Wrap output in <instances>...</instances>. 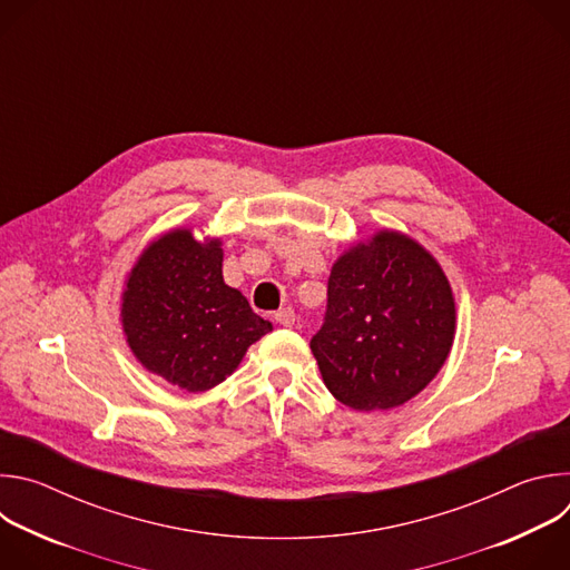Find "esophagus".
Instances as JSON below:
<instances>
[{
	"label": "esophagus",
	"mask_w": 570,
	"mask_h": 570,
	"mask_svg": "<svg viewBox=\"0 0 570 570\" xmlns=\"http://www.w3.org/2000/svg\"><path fill=\"white\" fill-rule=\"evenodd\" d=\"M275 320L282 324V327H293L297 317H295V311L291 306H284L275 313Z\"/></svg>",
	"instance_id": "obj_1"
}]
</instances>
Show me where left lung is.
Wrapping results in <instances>:
<instances>
[{
  "instance_id": "left-lung-1",
  "label": "left lung",
  "mask_w": 570,
  "mask_h": 570,
  "mask_svg": "<svg viewBox=\"0 0 570 570\" xmlns=\"http://www.w3.org/2000/svg\"><path fill=\"white\" fill-rule=\"evenodd\" d=\"M453 336L455 302L440 264L415 238L381 229L334 264L311 352L330 392L370 413L420 394Z\"/></svg>"
}]
</instances>
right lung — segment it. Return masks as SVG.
<instances>
[{
	"mask_svg": "<svg viewBox=\"0 0 570 570\" xmlns=\"http://www.w3.org/2000/svg\"><path fill=\"white\" fill-rule=\"evenodd\" d=\"M128 347L153 374L205 392L225 381L273 324L223 282L220 238L171 229L132 266L121 295Z\"/></svg>",
	"mask_w": 570,
	"mask_h": 570,
	"instance_id": "obj_1",
	"label": "right lung"
}]
</instances>
